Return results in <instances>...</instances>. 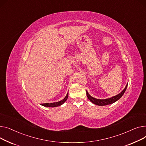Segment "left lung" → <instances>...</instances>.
Here are the masks:
<instances>
[{"instance_id":"obj_1","label":"left lung","mask_w":146,"mask_h":146,"mask_svg":"<svg viewBox=\"0 0 146 146\" xmlns=\"http://www.w3.org/2000/svg\"><path fill=\"white\" fill-rule=\"evenodd\" d=\"M127 85H128V84L126 85L125 88L123 90V91H121L120 93L118 94V95H117L115 96H114V97H111V98H107V99H105V100L96 99L95 98H93L92 97H91L87 91V96L88 98L89 99V100L91 102H92V103H94V104H96V105L106 106V105L111 104L114 103V102H115L117 100H118L119 98H120L123 96V94H124V92H125V91L127 89Z\"/></svg>"}]
</instances>
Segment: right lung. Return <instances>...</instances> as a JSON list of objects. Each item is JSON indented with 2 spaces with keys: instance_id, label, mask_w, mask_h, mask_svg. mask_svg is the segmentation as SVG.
Here are the masks:
<instances>
[{
  "instance_id": "obj_1",
  "label": "right lung",
  "mask_w": 146,
  "mask_h": 146,
  "mask_svg": "<svg viewBox=\"0 0 146 146\" xmlns=\"http://www.w3.org/2000/svg\"><path fill=\"white\" fill-rule=\"evenodd\" d=\"M68 97V92L66 94V97L61 101L56 102H53V103H45V104H42L41 105L44 106V107H58L62 105V104H64V102L66 101L67 98Z\"/></svg>"
}]
</instances>
